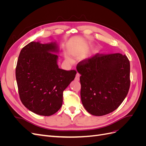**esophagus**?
Returning <instances> with one entry per match:
<instances>
[{
	"mask_svg": "<svg viewBox=\"0 0 146 146\" xmlns=\"http://www.w3.org/2000/svg\"><path fill=\"white\" fill-rule=\"evenodd\" d=\"M80 75L78 73H77V74H76V80H80Z\"/></svg>",
	"mask_w": 146,
	"mask_h": 146,
	"instance_id": "obj_1",
	"label": "esophagus"
}]
</instances>
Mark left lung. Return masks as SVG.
I'll use <instances>...</instances> for the list:
<instances>
[{"label":"left lung","mask_w":146,"mask_h":146,"mask_svg":"<svg viewBox=\"0 0 146 146\" xmlns=\"http://www.w3.org/2000/svg\"><path fill=\"white\" fill-rule=\"evenodd\" d=\"M81 75V100L86 111L104 116L116 110L129 92L130 61L119 53L97 54L77 66Z\"/></svg>","instance_id":"obj_1"}]
</instances>
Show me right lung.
<instances>
[{"mask_svg": "<svg viewBox=\"0 0 146 146\" xmlns=\"http://www.w3.org/2000/svg\"><path fill=\"white\" fill-rule=\"evenodd\" d=\"M58 52L56 41H32L23 48L17 60L16 78L21 100L38 115L48 116L58 111L63 91L77 74L59 68Z\"/></svg>", "mask_w": 146, "mask_h": 146, "instance_id": "add662e5", "label": "right lung"}]
</instances>
